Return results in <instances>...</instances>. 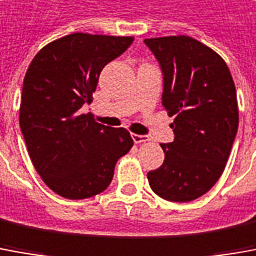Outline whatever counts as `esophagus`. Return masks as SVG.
<instances>
[{
  "mask_svg": "<svg viewBox=\"0 0 256 256\" xmlns=\"http://www.w3.org/2000/svg\"><path fill=\"white\" fill-rule=\"evenodd\" d=\"M132 139L135 144H144V142H148L149 140V136L146 135H138V134H132Z\"/></svg>",
  "mask_w": 256,
  "mask_h": 256,
  "instance_id": "34e87169",
  "label": "esophagus"
}]
</instances>
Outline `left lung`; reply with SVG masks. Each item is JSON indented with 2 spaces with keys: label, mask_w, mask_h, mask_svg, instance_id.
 <instances>
[{
  "label": "left lung",
  "mask_w": 256,
  "mask_h": 256,
  "mask_svg": "<svg viewBox=\"0 0 256 256\" xmlns=\"http://www.w3.org/2000/svg\"><path fill=\"white\" fill-rule=\"evenodd\" d=\"M163 72V106L174 116L164 162L148 172L160 198L190 202L220 178L238 130L237 93L224 60L190 36L145 38Z\"/></svg>",
  "instance_id": "1"
}]
</instances>
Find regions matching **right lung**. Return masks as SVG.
<instances>
[{
  "instance_id": "obj_1",
  "label": "right lung",
  "mask_w": 256,
  "mask_h": 256,
  "mask_svg": "<svg viewBox=\"0 0 256 256\" xmlns=\"http://www.w3.org/2000/svg\"><path fill=\"white\" fill-rule=\"evenodd\" d=\"M134 37L72 33L44 46L24 79L19 125L36 172L66 199H84L110 185L120 158L134 140L80 114L92 103L100 72L120 57Z\"/></svg>"
}]
</instances>
